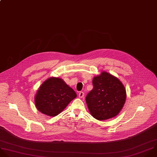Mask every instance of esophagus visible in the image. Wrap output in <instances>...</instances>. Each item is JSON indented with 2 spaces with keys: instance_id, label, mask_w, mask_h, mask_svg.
I'll return each mask as SVG.
<instances>
[{
  "instance_id": "obj_1",
  "label": "esophagus",
  "mask_w": 157,
  "mask_h": 157,
  "mask_svg": "<svg viewBox=\"0 0 157 157\" xmlns=\"http://www.w3.org/2000/svg\"><path fill=\"white\" fill-rule=\"evenodd\" d=\"M84 93L83 92H80L79 93V98H82V97H84Z\"/></svg>"
}]
</instances>
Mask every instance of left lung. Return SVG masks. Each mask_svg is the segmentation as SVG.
Masks as SVG:
<instances>
[{
  "label": "left lung",
  "instance_id": "left-lung-1",
  "mask_svg": "<svg viewBox=\"0 0 157 157\" xmlns=\"http://www.w3.org/2000/svg\"><path fill=\"white\" fill-rule=\"evenodd\" d=\"M93 89L86 101L92 116L98 120H105L117 116L126 101V89L116 77L102 72L92 80Z\"/></svg>",
  "mask_w": 157,
  "mask_h": 157
}]
</instances>
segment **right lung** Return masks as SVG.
Segmentation results:
<instances>
[{"mask_svg":"<svg viewBox=\"0 0 157 157\" xmlns=\"http://www.w3.org/2000/svg\"><path fill=\"white\" fill-rule=\"evenodd\" d=\"M77 96L62 79L50 78L40 86L35 96L36 107L41 113L56 117Z\"/></svg>","mask_w":157,"mask_h":157,"instance_id":"1","label":"right lung"}]
</instances>
